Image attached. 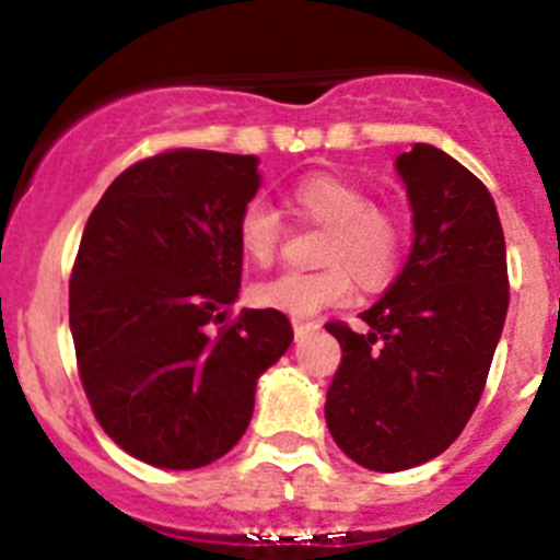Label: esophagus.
I'll return each instance as SVG.
<instances>
[{
    "mask_svg": "<svg viewBox=\"0 0 560 560\" xmlns=\"http://www.w3.org/2000/svg\"><path fill=\"white\" fill-rule=\"evenodd\" d=\"M317 320H292V329H295V337H304L310 335V331L317 329Z\"/></svg>",
    "mask_w": 560,
    "mask_h": 560,
    "instance_id": "obj_1",
    "label": "esophagus"
}]
</instances>
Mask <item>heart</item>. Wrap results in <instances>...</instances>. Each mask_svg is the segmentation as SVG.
<instances>
[{"instance_id": "1", "label": "heart", "mask_w": 560, "mask_h": 560, "mask_svg": "<svg viewBox=\"0 0 560 560\" xmlns=\"http://www.w3.org/2000/svg\"><path fill=\"white\" fill-rule=\"evenodd\" d=\"M287 206L292 214L324 225L320 261L329 265L312 273L287 270L259 281L250 290L256 304L292 317H312L324 306L349 299L354 279L368 292L390 284L401 265L405 231L393 211L371 203V195L357 180L337 173H310L290 186ZM279 243V211L265 200H250L236 220V245L243 256L256 268H268Z\"/></svg>"}]
</instances>
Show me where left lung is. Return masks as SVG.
I'll use <instances>...</instances> for the list:
<instances>
[{"label": "left lung", "mask_w": 560, "mask_h": 560, "mask_svg": "<svg viewBox=\"0 0 560 560\" xmlns=\"http://www.w3.org/2000/svg\"><path fill=\"white\" fill-rule=\"evenodd\" d=\"M412 211L405 268L365 331L326 324L342 349L326 424L371 471H405L463 432L488 380L508 315L505 234L491 192L432 144L396 159Z\"/></svg>", "instance_id": "obj_1"}]
</instances>
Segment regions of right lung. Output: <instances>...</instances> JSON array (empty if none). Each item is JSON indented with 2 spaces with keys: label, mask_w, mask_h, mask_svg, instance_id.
I'll return each instance as SVG.
<instances>
[{
  "label": "right lung",
  "mask_w": 560,
  "mask_h": 560,
  "mask_svg": "<svg viewBox=\"0 0 560 560\" xmlns=\"http://www.w3.org/2000/svg\"><path fill=\"white\" fill-rule=\"evenodd\" d=\"M256 155L170 150L125 170L83 229L69 281L80 380L100 427L136 460L200 468L234 450L256 382L290 349L279 310H243L236 220Z\"/></svg>",
  "instance_id": "obj_1"
}]
</instances>
